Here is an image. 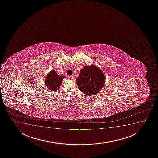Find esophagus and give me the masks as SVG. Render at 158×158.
<instances>
[{
  "mask_svg": "<svg viewBox=\"0 0 158 158\" xmlns=\"http://www.w3.org/2000/svg\"><path fill=\"white\" fill-rule=\"evenodd\" d=\"M69 79H73V76H69Z\"/></svg>",
  "mask_w": 158,
  "mask_h": 158,
  "instance_id": "esophagus-1",
  "label": "esophagus"
}]
</instances>
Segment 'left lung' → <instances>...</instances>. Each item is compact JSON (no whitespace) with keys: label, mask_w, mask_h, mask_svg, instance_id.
<instances>
[{"label":"left lung","mask_w":158,"mask_h":158,"mask_svg":"<svg viewBox=\"0 0 158 158\" xmlns=\"http://www.w3.org/2000/svg\"><path fill=\"white\" fill-rule=\"evenodd\" d=\"M76 81L80 91L92 96L102 89L105 84V76L102 71L96 65H85Z\"/></svg>","instance_id":"1"}]
</instances>
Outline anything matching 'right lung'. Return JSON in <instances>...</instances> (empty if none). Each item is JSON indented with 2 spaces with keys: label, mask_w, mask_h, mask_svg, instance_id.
Here are the masks:
<instances>
[{
  "label": "right lung",
  "mask_w": 158,
  "mask_h": 158,
  "mask_svg": "<svg viewBox=\"0 0 158 158\" xmlns=\"http://www.w3.org/2000/svg\"><path fill=\"white\" fill-rule=\"evenodd\" d=\"M65 77L59 76L55 70L51 71L45 79V85L50 91H56L62 84V81Z\"/></svg>",
  "instance_id": "add662e5"
}]
</instances>
